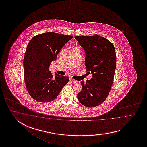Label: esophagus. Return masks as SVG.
Listing matches in <instances>:
<instances>
[{
    "label": "esophagus",
    "instance_id": "esophagus-1",
    "mask_svg": "<svg viewBox=\"0 0 147 147\" xmlns=\"http://www.w3.org/2000/svg\"><path fill=\"white\" fill-rule=\"evenodd\" d=\"M69 80L70 81H71L74 84H76V82H77V81L74 80V79H72V78H70V79H69Z\"/></svg>",
    "mask_w": 147,
    "mask_h": 147
}]
</instances>
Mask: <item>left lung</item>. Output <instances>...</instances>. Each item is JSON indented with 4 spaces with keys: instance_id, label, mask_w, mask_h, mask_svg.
<instances>
[{
    "instance_id": "left-lung-1",
    "label": "left lung",
    "mask_w": 147,
    "mask_h": 147,
    "mask_svg": "<svg viewBox=\"0 0 147 147\" xmlns=\"http://www.w3.org/2000/svg\"><path fill=\"white\" fill-rule=\"evenodd\" d=\"M75 39L86 52L85 66L92 74L91 80L81 82L82 89L77 94L84 106L94 107L106 99L113 84L116 68L115 48L106 38L98 34L77 36Z\"/></svg>"
}]
</instances>
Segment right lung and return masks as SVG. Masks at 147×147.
<instances>
[{
    "mask_svg": "<svg viewBox=\"0 0 147 147\" xmlns=\"http://www.w3.org/2000/svg\"><path fill=\"white\" fill-rule=\"evenodd\" d=\"M73 37L48 32L34 36L29 42L24 58V74L28 93L39 102H49L56 99L69 77L55 73L49 67L56 59L62 47Z\"/></svg>",
    "mask_w": 147,
    "mask_h": 147,
    "instance_id": "right-lung-1",
    "label": "right lung"
}]
</instances>
